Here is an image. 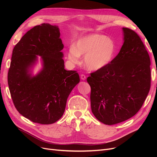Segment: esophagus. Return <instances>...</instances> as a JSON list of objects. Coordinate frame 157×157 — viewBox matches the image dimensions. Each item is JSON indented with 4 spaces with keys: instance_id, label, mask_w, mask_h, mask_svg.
<instances>
[{
    "instance_id": "obj_1",
    "label": "esophagus",
    "mask_w": 157,
    "mask_h": 157,
    "mask_svg": "<svg viewBox=\"0 0 157 157\" xmlns=\"http://www.w3.org/2000/svg\"><path fill=\"white\" fill-rule=\"evenodd\" d=\"M81 79H82V80H85V79H86V76L85 75V74H81Z\"/></svg>"
}]
</instances>
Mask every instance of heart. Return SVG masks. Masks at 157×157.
<instances>
[{"label":"heart","instance_id":"1","mask_svg":"<svg viewBox=\"0 0 157 157\" xmlns=\"http://www.w3.org/2000/svg\"><path fill=\"white\" fill-rule=\"evenodd\" d=\"M116 52L113 40L106 36L92 34L79 39L74 46H71L68 58L77 63L80 55L85 56L84 65L90 71H97L108 65L113 59Z\"/></svg>","mask_w":157,"mask_h":157}]
</instances>
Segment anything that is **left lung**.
Masks as SVG:
<instances>
[{"mask_svg":"<svg viewBox=\"0 0 157 157\" xmlns=\"http://www.w3.org/2000/svg\"><path fill=\"white\" fill-rule=\"evenodd\" d=\"M124 43L118 54L105 67L90 73V101L95 118L114 125L132 117L140 110L151 86L150 58L136 32L123 28Z\"/></svg>","mask_w":157,"mask_h":157,"instance_id":"8db88e82","label":"left lung"}]
</instances>
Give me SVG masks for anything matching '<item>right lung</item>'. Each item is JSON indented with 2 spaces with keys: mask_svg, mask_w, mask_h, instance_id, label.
<instances>
[{
  "mask_svg": "<svg viewBox=\"0 0 157 157\" xmlns=\"http://www.w3.org/2000/svg\"><path fill=\"white\" fill-rule=\"evenodd\" d=\"M63 44L59 28L49 23L35 26L13 50L7 82L13 104L26 118L40 124H52L65 111L67 98L79 82L76 71L64 69ZM41 56L44 69L32 77L29 67Z\"/></svg>",
  "mask_w": 157,
  "mask_h": 157,
  "instance_id": "add662e5",
  "label": "right lung"
}]
</instances>
